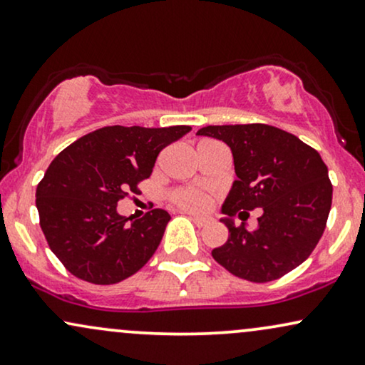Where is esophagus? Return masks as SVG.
I'll return each instance as SVG.
<instances>
[{
  "label": "esophagus",
  "mask_w": 365,
  "mask_h": 365,
  "mask_svg": "<svg viewBox=\"0 0 365 365\" xmlns=\"http://www.w3.org/2000/svg\"><path fill=\"white\" fill-rule=\"evenodd\" d=\"M186 215L192 220V222H195V225H197V227H205V225H208L211 222L210 217H200V215H192V213H186Z\"/></svg>",
  "instance_id": "esophagus-1"
}]
</instances>
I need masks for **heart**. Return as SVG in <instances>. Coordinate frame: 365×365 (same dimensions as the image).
I'll return each instance as SVG.
<instances>
[{"mask_svg": "<svg viewBox=\"0 0 365 365\" xmlns=\"http://www.w3.org/2000/svg\"><path fill=\"white\" fill-rule=\"evenodd\" d=\"M170 201L179 208L190 211H205L211 205L210 196L195 187H178L170 192Z\"/></svg>", "mask_w": 365, "mask_h": 365, "instance_id": "obj_1", "label": "heart"}]
</instances>
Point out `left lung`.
Segmentation results:
<instances>
[{"mask_svg": "<svg viewBox=\"0 0 365 365\" xmlns=\"http://www.w3.org/2000/svg\"><path fill=\"white\" fill-rule=\"evenodd\" d=\"M196 135L223 140L232 148L237 181L222 206L228 240L211 255L233 276L269 282L309 257L325 232L331 208L328 169L313 147L296 135L264 123L210 125ZM260 207L259 227L249 231L242 219Z\"/></svg>", "mask_w": 365, "mask_h": 365, "instance_id": "1", "label": "left lung"}]
</instances>
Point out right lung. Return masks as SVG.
Listing matches in <instances>:
<instances>
[{
  "label": "right lung",
  "instance_id": "obj_1",
  "mask_svg": "<svg viewBox=\"0 0 365 365\" xmlns=\"http://www.w3.org/2000/svg\"><path fill=\"white\" fill-rule=\"evenodd\" d=\"M190 130L103 127L51 162L35 196L47 244L67 271L93 284H116L148 262L169 213L155 208L128 223L116 205L128 192L137 195L162 148Z\"/></svg>",
  "mask_w": 365,
  "mask_h": 365
}]
</instances>
